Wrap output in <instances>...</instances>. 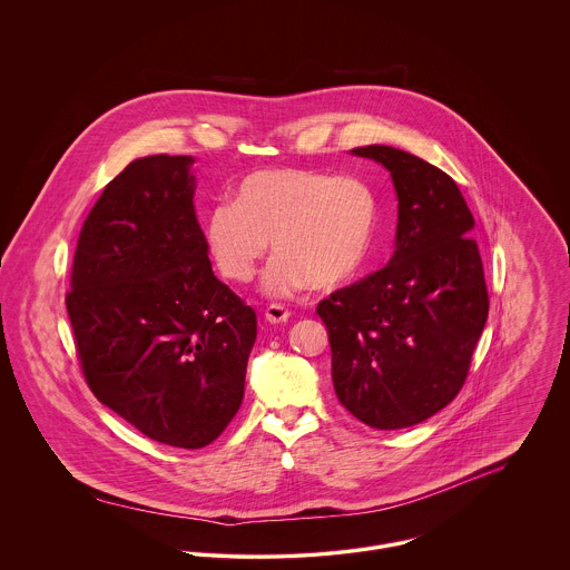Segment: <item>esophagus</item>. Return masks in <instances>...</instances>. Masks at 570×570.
I'll return each mask as SVG.
<instances>
[{
  "instance_id": "obj_1",
  "label": "esophagus",
  "mask_w": 570,
  "mask_h": 570,
  "mask_svg": "<svg viewBox=\"0 0 570 570\" xmlns=\"http://www.w3.org/2000/svg\"><path fill=\"white\" fill-rule=\"evenodd\" d=\"M289 316H292L289 309L283 307V305H278V303H272V305L265 307V321L272 323V325H281V323H285Z\"/></svg>"
}]
</instances>
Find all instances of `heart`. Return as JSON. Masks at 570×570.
Listing matches in <instances>:
<instances>
[{
  "label": "heart",
  "mask_w": 570,
  "mask_h": 570,
  "mask_svg": "<svg viewBox=\"0 0 570 570\" xmlns=\"http://www.w3.org/2000/svg\"><path fill=\"white\" fill-rule=\"evenodd\" d=\"M380 195L362 177L312 168H263L245 175L235 199L204 215V242L219 274L244 285L272 249L265 276L272 296L307 285L335 289L371 258L380 226Z\"/></svg>",
  "instance_id": "heart-1"
}]
</instances>
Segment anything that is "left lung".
Wrapping results in <instances>:
<instances>
[{
  "label": "left lung",
  "instance_id": "1",
  "mask_svg": "<svg viewBox=\"0 0 570 570\" xmlns=\"http://www.w3.org/2000/svg\"><path fill=\"white\" fill-rule=\"evenodd\" d=\"M391 170L400 222L382 269L321 301L340 404L377 430L425 421L463 389L489 314L474 217L456 181L407 151L353 149Z\"/></svg>",
  "mask_w": 570,
  "mask_h": 570
}]
</instances>
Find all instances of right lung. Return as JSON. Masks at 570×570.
Here are the masks:
<instances>
[{
  "mask_svg": "<svg viewBox=\"0 0 570 570\" xmlns=\"http://www.w3.org/2000/svg\"><path fill=\"white\" fill-rule=\"evenodd\" d=\"M190 164L140 158L105 186L66 307L94 397L158 443L199 450L242 406L256 314L213 274Z\"/></svg>",
  "mask_w": 570,
  "mask_h": 570,
  "instance_id": "obj_1",
  "label": "right lung"
}]
</instances>
